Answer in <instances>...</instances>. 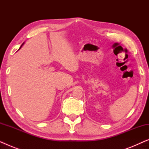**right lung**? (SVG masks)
I'll use <instances>...</instances> for the list:
<instances>
[{"label":"right lung","instance_id":"right-lung-1","mask_svg":"<svg viewBox=\"0 0 149 149\" xmlns=\"http://www.w3.org/2000/svg\"><path fill=\"white\" fill-rule=\"evenodd\" d=\"M22 45H23V44H22ZM22 45H21V47L22 46ZM21 47H20V48H21ZM20 48H19V49H20Z\"/></svg>","mask_w":149,"mask_h":149}]
</instances>
